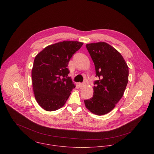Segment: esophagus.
<instances>
[{
	"label": "esophagus",
	"mask_w": 154,
	"mask_h": 154,
	"mask_svg": "<svg viewBox=\"0 0 154 154\" xmlns=\"http://www.w3.org/2000/svg\"><path fill=\"white\" fill-rule=\"evenodd\" d=\"M85 85H86V84L85 82H84V83H79V86L80 88H84L85 86Z\"/></svg>",
	"instance_id": "1"
}]
</instances>
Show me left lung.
I'll use <instances>...</instances> for the list:
<instances>
[{
  "instance_id": "1",
  "label": "left lung",
  "mask_w": 154,
  "mask_h": 154,
  "mask_svg": "<svg viewBox=\"0 0 154 154\" xmlns=\"http://www.w3.org/2000/svg\"><path fill=\"white\" fill-rule=\"evenodd\" d=\"M95 68L94 94L85 100L86 107L99 116L112 110L123 95L128 82L129 67L121 54L106 43L86 45Z\"/></svg>"
}]
</instances>
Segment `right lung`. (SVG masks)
Masks as SVG:
<instances>
[{
  "label": "right lung",
  "mask_w": 154,
  "mask_h": 154,
  "mask_svg": "<svg viewBox=\"0 0 154 154\" xmlns=\"http://www.w3.org/2000/svg\"><path fill=\"white\" fill-rule=\"evenodd\" d=\"M83 43L65 41L46 47L35 57L32 69L35 98L45 110L53 111L63 107L75 88L68 64Z\"/></svg>",
  "instance_id": "add662e5"
}]
</instances>
